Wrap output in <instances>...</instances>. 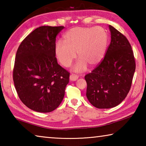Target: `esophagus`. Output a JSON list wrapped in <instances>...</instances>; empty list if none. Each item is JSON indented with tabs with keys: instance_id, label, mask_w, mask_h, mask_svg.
<instances>
[{
	"instance_id": "obj_1",
	"label": "esophagus",
	"mask_w": 146,
	"mask_h": 146,
	"mask_svg": "<svg viewBox=\"0 0 146 146\" xmlns=\"http://www.w3.org/2000/svg\"><path fill=\"white\" fill-rule=\"evenodd\" d=\"M78 76L76 75H73V74H72V75H71L70 76V80L71 81H75L78 79Z\"/></svg>"
}]
</instances>
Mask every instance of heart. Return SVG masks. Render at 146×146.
<instances>
[{
	"mask_svg": "<svg viewBox=\"0 0 146 146\" xmlns=\"http://www.w3.org/2000/svg\"><path fill=\"white\" fill-rule=\"evenodd\" d=\"M63 41L55 44L56 58L64 67H69L75 60L77 53L80 58L74 67V71L81 72L87 68L97 66L104 57L107 48L108 35L100 26L75 27L66 32Z\"/></svg>",
	"mask_w": 146,
	"mask_h": 146,
	"instance_id": "obj_1",
	"label": "heart"
}]
</instances>
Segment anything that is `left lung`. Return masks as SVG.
<instances>
[{
    "instance_id": "left-lung-1",
    "label": "left lung",
    "mask_w": 146,
    "mask_h": 146,
    "mask_svg": "<svg viewBox=\"0 0 146 146\" xmlns=\"http://www.w3.org/2000/svg\"><path fill=\"white\" fill-rule=\"evenodd\" d=\"M111 42L104 58L85 76L86 97L98 109L114 108L126 97L136 64L131 46L125 36L110 25Z\"/></svg>"
}]
</instances>
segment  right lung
<instances>
[{"label":"right lung","instance_id":"right-lung-1","mask_svg":"<svg viewBox=\"0 0 146 146\" xmlns=\"http://www.w3.org/2000/svg\"><path fill=\"white\" fill-rule=\"evenodd\" d=\"M64 26H40L24 39L17 49L13 78L24 105L35 111L49 113L58 107L70 73L55 57L56 36Z\"/></svg>","mask_w":146,"mask_h":146}]
</instances>
